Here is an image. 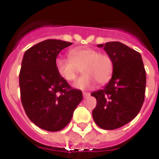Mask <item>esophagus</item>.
<instances>
[{"label":"esophagus","mask_w":159,"mask_h":159,"mask_svg":"<svg viewBox=\"0 0 159 159\" xmlns=\"http://www.w3.org/2000/svg\"><path fill=\"white\" fill-rule=\"evenodd\" d=\"M83 95L84 98H87V97H89L90 95L89 93H88V92H83Z\"/></svg>","instance_id":"obj_1"}]
</instances>
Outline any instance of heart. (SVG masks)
<instances>
[{
  "label": "heart",
  "mask_w": 159,
  "mask_h": 159,
  "mask_svg": "<svg viewBox=\"0 0 159 159\" xmlns=\"http://www.w3.org/2000/svg\"><path fill=\"white\" fill-rule=\"evenodd\" d=\"M69 59L57 58L56 70L63 79L73 81L81 68L83 73L74 83L76 89H85L98 84L107 83L112 76L113 61L107 53H100L90 48H76L68 52Z\"/></svg>",
  "instance_id": "obj_1"
}]
</instances>
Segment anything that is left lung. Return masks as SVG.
I'll use <instances>...</instances> for the list:
<instances>
[{
	"instance_id": "1",
	"label": "left lung",
	"mask_w": 159,
	"mask_h": 159,
	"mask_svg": "<svg viewBox=\"0 0 159 159\" xmlns=\"http://www.w3.org/2000/svg\"><path fill=\"white\" fill-rule=\"evenodd\" d=\"M113 61L112 76L103 89L94 91L96 107L93 118L103 129L125 125L139 113L143 105L147 76L140 52L119 42L99 44Z\"/></svg>"
}]
</instances>
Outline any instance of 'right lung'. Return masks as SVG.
I'll return each mask as SVG.
<instances>
[{
  "label": "right lung",
  "instance_id": "obj_1",
  "mask_svg": "<svg viewBox=\"0 0 159 159\" xmlns=\"http://www.w3.org/2000/svg\"><path fill=\"white\" fill-rule=\"evenodd\" d=\"M71 44L45 40L28 49L23 57L19 72L23 107L30 120L47 131L64 129L83 100L82 91L72 89L56 70L57 56Z\"/></svg>",
  "mask_w": 159,
  "mask_h": 159
}]
</instances>
